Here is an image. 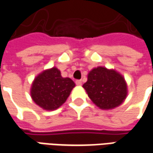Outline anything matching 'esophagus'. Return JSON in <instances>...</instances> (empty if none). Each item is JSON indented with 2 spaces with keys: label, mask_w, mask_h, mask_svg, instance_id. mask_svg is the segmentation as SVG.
<instances>
[{
  "label": "esophagus",
  "mask_w": 153,
  "mask_h": 153,
  "mask_svg": "<svg viewBox=\"0 0 153 153\" xmlns=\"http://www.w3.org/2000/svg\"><path fill=\"white\" fill-rule=\"evenodd\" d=\"M75 83H76L78 86H81L82 85V80H76Z\"/></svg>",
  "instance_id": "obj_1"
}]
</instances>
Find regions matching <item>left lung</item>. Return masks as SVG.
I'll return each mask as SVG.
<instances>
[{
	"instance_id": "8db88e82",
	"label": "left lung",
	"mask_w": 153,
	"mask_h": 153,
	"mask_svg": "<svg viewBox=\"0 0 153 153\" xmlns=\"http://www.w3.org/2000/svg\"><path fill=\"white\" fill-rule=\"evenodd\" d=\"M83 87L93 102L103 110L120 106L128 93L124 77L115 70L102 66L90 71Z\"/></svg>"
}]
</instances>
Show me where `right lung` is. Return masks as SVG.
<instances>
[{"instance_id": "add662e5", "label": "right lung", "mask_w": 153, "mask_h": 153, "mask_svg": "<svg viewBox=\"0 0 153 153\" xmlns=\"http://www.w3.org/2000/svg\"><path fill=\"white\" fill-rule=\"evenodd\" d=\"M75 83L70 78H63L56 67L44 70L35 78L31 88L33 102L42 109L59 108L70 96Z\"/></svg>"}]
</instances>
